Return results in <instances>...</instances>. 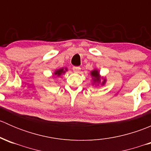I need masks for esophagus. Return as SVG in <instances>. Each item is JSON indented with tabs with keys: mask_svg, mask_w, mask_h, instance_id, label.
I'll return each mask as SVG.
<instances>
[{
	"mask_svg": "<svg viewBox=\"0 0 151 151\" xmlns=\"http://www.w3.org/2000/svg\"><path fill=\"white\" fill-rule=\"evenodd\" d=\"M72 69H73V71H74V72H80L81 68H80V66H74V67H73Z\"/></svg>",
	"mask_w": 151,
	"mask_h": 151,
	"instance_id": "obj_1",
	"label": "esophagus"
}]
</instances>
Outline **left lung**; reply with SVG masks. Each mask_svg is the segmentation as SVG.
I'll use <instances>...</instances> for the list:
<instances>
[{
	"mask_svg": "<svg viewBox=\"0 0 151 151\" xmlns=\"http://www.w3.org/2000/svg\"><path fill=\"white\" fill-rule=\"evenodd\" d=\"M91 75H92V77H93L94 82H99L100 81L99 73L98 72V71H96V70H94V71H91ZM104 81L105 80H104V82H103L102 84H104Z\"/></svg>",
	"mask_w": 151,
	"mask_h": 151,
	"instance_id": "1",
	"label": "left lung"
}]
</instances>
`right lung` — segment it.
<instances>
[{
  "label": "right lung",
  "instance_id": "add662e5",
  "mask_svg": "<svg viewBox=\"0 0 151 151\" xmlns=\"http://www.w3.org/2000/svg\"><path fill=\"white\" fill-rule=\"evenodd\" d=\"M63 73H65V71L63 70V68H60V69L57 70V71L55 72V74L57 76H60V75H61L62 74H63Z\"/></svg>",
  "mask_w": 151,
  "mask_h": 151
}]
</instances>
